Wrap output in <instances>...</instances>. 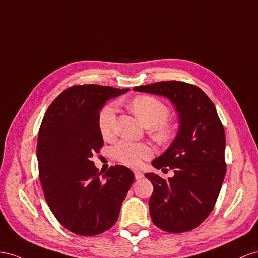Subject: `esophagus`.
<instances>
[{
  "label": "esophagus",
  "mask_w": 258,
  "mask_h": 258,
  "mask_svg": "<svg viewBox=\"0 0 258 258\" xmlns=\"http://www.w3.org/2000/svg\"><path fill=\"white\" fill-rule=\"evenodd\" d=\"M134 174H135V178H136V179H141V178L144 177L143 172L138 171V170H135V171H134Z\"/></svg>",
  "instance_id": "esophagus-1"
}]
</instances>
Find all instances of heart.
<instances>
[{
	"mask_svg": "<svg viewBox=\"0 0 258 258\" xmlns=\"http://www.w3.org/2000/svg\"><path fill=\"white\" fill-rule=\"evenodd\" d=\"M128 108L145 126L152 127L154 135L161 141H166L171 135V127L166 123L170 110L160 99L152 96H137L132 99ZM116 106L108 104L101 109L98 126L102 137L109 139L114 134ZM152 148L145 143L121 141L113 148L114 158L128 166H138L143 160L151 157Z\"/></svg>",
	"mask_w": 258,
	"mask_h": 258,
	"instance_id": "heart-1",
	"label": "heart"
}]
</instances>
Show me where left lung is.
<instances>
[{"mask_svg":"<svg viewBox=\"0 0 258 258\" xmlns=\"http://www.w3.org/2000/svg\"><path fill=\"white\" fill-rule=\"evenodd\" d=\"M136 92L170 99L178 113L179 128L170 147L152 165L170 167L167 180L145 176L153 185L149 211L153 224L168 232H185L202 224L216 203L226 174V138L212 100L200 88L179 81L136 86Z\"/></svg>","mask_w":258,"mask_h":258,"instance_id":"8db88e82","label":"left lung"}]
</instances>
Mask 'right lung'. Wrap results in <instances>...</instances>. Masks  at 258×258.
<instances>
[{
	"mask_svg": "<svg viewBox=\"0 0 258 258\" xmlns=\"http://www.w3.org/2000/svg\"><path fill=\"white\" fill-rule=\"evenodd\" d=\"M128 91L72 86L51 102L43 117L36 157L44 196L58 222L76 234L96 235L110 229L134 181L126 166H111L101 175L92 161L104 145L100 110L110 98Z\"/></svg>",
	"mask_w": 258,
	"mask_h": 258,
	"instance_id": "1",
	"label": "right lung"
}]
</instances>
